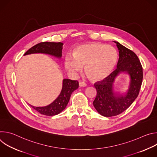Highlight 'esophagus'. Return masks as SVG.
Instances as JSON below:
<instances>
[{"label": "esophagus", "instance_id": "esophagus-1", "mask_svg": "<svg viewBox=\"0 0 157 157\" xmlns=\"http://www.w3.org/2000/svg\"><path fill=\"white\" fill-rule=\"evenodd\" d=\"M79 85L80 87H85V86H87V84L86 82H82L81 81V82H79Z\"/></svg>", "mask_w": 157, "mask_h": 157}]
</instances>
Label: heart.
<instances>
[{
    "label": "heart",
    "instance_id": "b5f03b06",
    "mask_svg": "<svg viewBox=\"0 0 157 157\" xmlns=\"http://www.w3.org/2000/svg\"><path fill=\"white\" fill-rule=\"evenodd\" d=\"M73 57L66 56L64 61L67 71L78 75L84 66L87 76L93 80L106 78L114 70L117 62V52L112 46L101 43H92L76 47Z\"/></svg>",
    "mask_w": 157,
    "mask_h": 157
}]
</instances>
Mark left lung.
Wrapping results in <instances>:
<instances>
[{"mask_svg": "<svg viewBox=\"0 0 157 157\" xmlns=\"http://www.w3.org/2000/svg\"><path fill=\"white\" fill-rule=\"evenodd\" d=\"M114 43L119 55L117 68L106 78L94 84L97 95L93 105L104 117L116 116L128 108L137 98L143 79L142 66L136 54L119 42ZM122 72L129 75L130 84L127 92L119 95L113 92V85L115 78Z\"/></svg>", "mask_w": 157, "mask_h": 157, "instance_id": "8db88e82", "label": "left lung"}]
</instances>
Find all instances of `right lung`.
<instances>
[{
	"instance_id": "add662e5",
	"label": "right lung",
	"mask_w": 157,
	"mask_h": 157,
	"mask_svg": "<svg viewBox=\"0 0 157 157\" xmlns=\"http://www.w3.org/2000/svg\"><path fill=\"white\" fill-rule=\"evenodd\" d=\"M63 43L61 42H41L30 48L24 55L43 53L48 54L55 57L60 58L62 56ZM79 87L78 81L64 79L61 91L58 98L50 104L44 107H35L30 105L39 113L48 116H53L59 114L68 104L72 93Z\"/></svg>"
}]
</instances>
